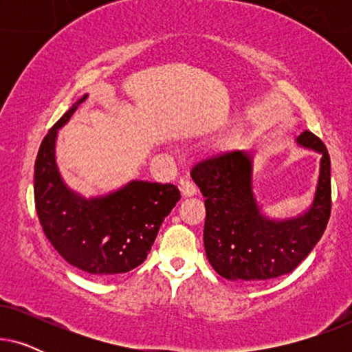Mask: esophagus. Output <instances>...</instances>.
<instances>
[{"label": "esophagus", "mask_w": 352, "mask_h": 352, "mask_svg": "<svg viewBox=\"0 0 352 352\" xmlns=\"http://www.w3.org/2000/svg\"><path fill=\"white\" fill-rule=\"evenodd\" d=\"M181 192L184 197H194L197 194V186L192 181H184L182 182Z\"/></svg>", "instance_id": "esophagus-1"}]
</instances>
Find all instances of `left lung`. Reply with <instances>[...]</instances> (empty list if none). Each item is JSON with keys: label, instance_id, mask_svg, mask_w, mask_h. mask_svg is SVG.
<instances>
[{"label": "left lung", "instance_id": "1", "mask_svg": "<svg viewBox=\"0 0 352 352\" xmlns=\"http://www.w3.org/2000/svg\"><path fill=\"white\" fill-rule=\"evenodd\" d=\"M296 142L322 158L311 208L292 219L261 213L253 195L252 153L224 152L192 168V179L206 197L205 253L221 277L240 282L280 277L298 267L320 240L331 211L330 155L311 131L301 133Z\"/></svg>", "mask_w": 352, "mask_h": 352}]
</instances>
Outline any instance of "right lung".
<instances>
[{
    "label": "right lung",
    "instance_id": "add662e5",
    "mask_svg": "<svg viewBox=\"0 0 352 352\" xmlns=\"http://www.w3.org/2000/svg\"><path fill=\"white\" fill-rule=\"evenodd\" d=\"M86 98L72 105L43 139L35 162V206L45 235L67 263L96 276H113L144 263L181 192L173 184L146 181H131L89 200L70 190L56 165L57 129Z\"/></svg>",
    "mask_w": 352,
    "mask_h": 352
}]
</instances>
